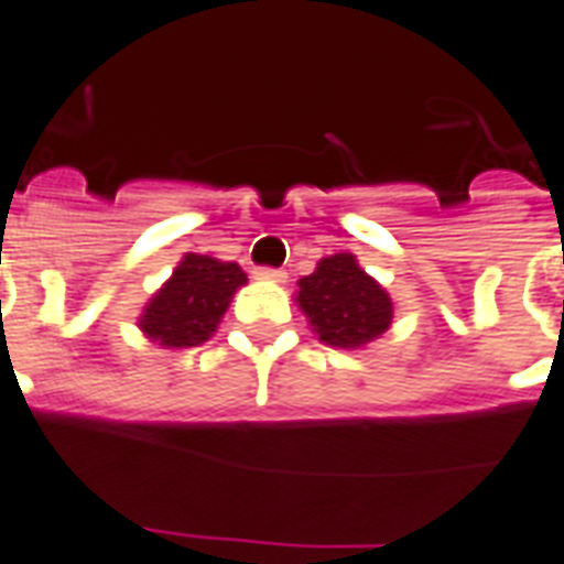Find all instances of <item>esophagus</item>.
<instances>
[{
	"label": "esophagus",
	"instance_id": "34e87169",
	"mask_svg": "<svg viewBox=\"0 0 564 564\" xmlns=\"http://www.w3.org/2000/svg\"><path fill=\"white\" fill-rule=\"evenodd\" d=\"M256 276L259 279H270V282H285V270H279V268H256L253 270Z\"/></svg>",
	"mask_w": 564,
	"mask_h": 564
}]
</instances>
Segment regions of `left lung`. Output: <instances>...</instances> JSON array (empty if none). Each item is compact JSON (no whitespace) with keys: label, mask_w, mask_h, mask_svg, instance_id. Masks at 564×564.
I'll return each mask as SVG.
<instances>
[{"label":"left lung","mask_w":564,"mask_h":564,"mask_svg":"<svg viewBox=\"0 0 564 564\" xmlns=\"http://www.w3.org/2000/svg\"><path fill=\"white\" fill-rule=\"evenodd\" d=\"M296 303L319 340L337 349H360L393 323L387 291L349 253L328 256L311 276L300 279Z\"/></svg>","instance_id":"obj_1"}]
</instances>
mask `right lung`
Returning a JSON list of instances; mask_svg holds the SVG:
<instances>
[{
	"label": "right lung",
	"instance_id": "add662e5",
	"mask_svg": "<svg viewBox=\"0 0 564 564\" xmlns=\"http://www.w3.org/2000/svg\"><path fill=\"white\" fill-rule=\"evenodd\" d=\"M247 282L236 261H218L188 253L174 276L148 303L139 326L165 349H188L209 340L236 288Z\"/></svg>",
	"mask_w": 564,
	"mask_h": 564
}]
</instances>
